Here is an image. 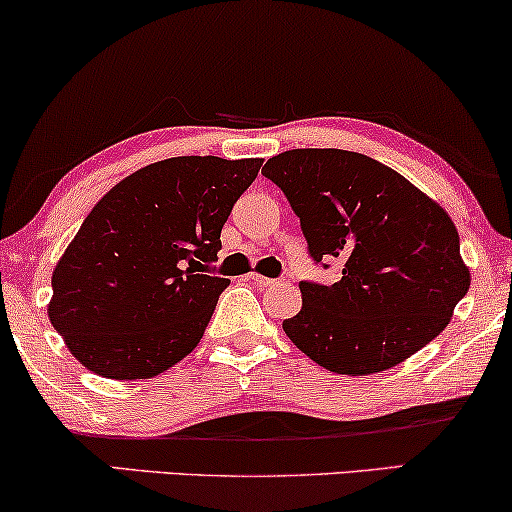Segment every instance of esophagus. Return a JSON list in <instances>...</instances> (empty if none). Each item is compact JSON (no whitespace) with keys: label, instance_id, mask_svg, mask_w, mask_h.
<instances>
[{"label":"esophagus","instance_id":"esophagus-1","mask_svg":"<svg viewBox=\"0 0 512 512\" xmlns=\"http://www.w3.org/2000/svg\"><path fill=\"white\" fill-rule=\"evenodd\" d=\"M247 280H249V282H254L256 287H275V284L280 282V280H270V277L256 275V272H249V275H247Z\"/></svg>","mask_w":512,"mask_h":512}]
</instances>
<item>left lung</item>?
<instances>
[{
	"label": "left lung",
	"mask_w": 512,
	"mask_h": 512,
	"mask_svg": "<svg viewBox=\"0 0 512 512\" xmlns=\"http://www.w3.org/2000/svg\"><path fill=\"white\" fill-rule=\"evenodd\" d=\"M263 176L287 197L315 265L338 282H298L303 308L282 322L298 350L336 374H376L447 327L468 294L459 232L433 199L360 152L287 150Z\"/></svg>",
	"instance_id": "8db88e82"
}]
</instances>
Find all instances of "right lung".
<instances>
[{
	"label": "right lung",
	"mask_w": 512,
	"mask_h": 512,
	"mask_svg": "<svg viewBox=\"0 0 512 512\" xmlns=\"http://www.w3.org/2000/svg\"><path fill=\"white\" fill-rule=\"evenodd\" d=\"M261 159L171 157L119 181L84 218L51 287L49 320L86 369L150 378L204 336L228 287L211 268Z\"/></svg>",
	"instance_id": "obj_1"
}]
</instances>
